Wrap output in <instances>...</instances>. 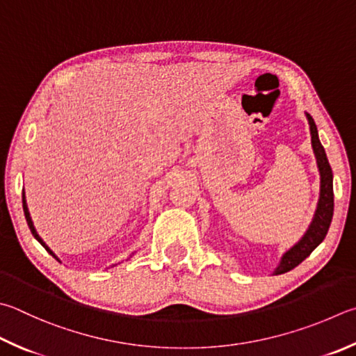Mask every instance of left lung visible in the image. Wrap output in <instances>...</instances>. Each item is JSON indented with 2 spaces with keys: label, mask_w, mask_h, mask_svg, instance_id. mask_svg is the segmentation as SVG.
<instances>
[{
  "label": "left lung",
  "mask_w": 356,
  "mask_h": 356,
  "mask_svg": "<svg viewBox=\"0 0 356 356\" xmlns=\"http://www.w3.org/2000/svg\"><path fill=\"white\" fill-rule=\"evenodd\" d=\"M307 118L309 122V131H312V145L316 160H318L319 172H321V197L318 204V210L312 225H309L305 236L297 243L293 249L288 250L282 258L280 266L277 268L275 274H285L288 270L294 269L296 266L305 260V258L312 254V252L318 248V245L324 241V238L328 232V227L332 224L333 218V172L330 163L327 160V154L322 147L319 137H318V127L314 124V120L307 113Z\"/></svg>",
  "instance_id": "left-lung-1"
}]
</instances>
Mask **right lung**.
Returning <instances> with one entry per match:
<instances>
[{
  "label": "right lung",
  "mask_w": 356,
  "mask_h": 356,
  "mask_svg": "<svg viewBox=\"0 0 356 356\" xmlns=\"http://www.w3.org/2000/svg\"><path fill=\"white\" fill-rule=\"evenodd\" d=\"M23 210H24V216H26V221H28V225H29V229H31V234H32V235H34V238H35V240H37L38 243H40V244L43 245V248H44V249H47V250L49 252V254H51V255H53V257L56 258V260H57V257H56V255L53 254V252H51V250L48 249V245H47V244H44V243L42 241V238L37 235V232H35V229H34V224H32V221H31V216H29V210H28V205H26V200H24V193H23Z\"/></svg>",
  "instance_id": "obj_1"
}]
</instances>
